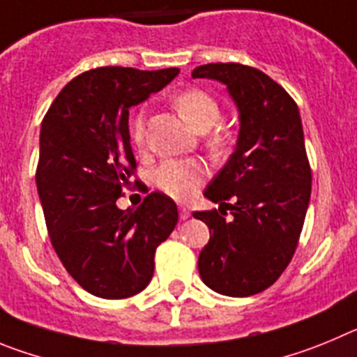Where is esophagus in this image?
<instances>
[{
  "label": "esophagus",
  "mask_w": 357,
  "mask_h": 357,
  "mask_svg": "<svg viewBox=\"0 0 357 357\" xmlns=\"http://www.w3.org/2000/svg\"><path fill=\"white\" fill-rule=\"evenodd\" d=\"M190 210H188V208H185V206H179V218H181V220H186V218H190Z\"/></svg>",
  "instance_id": "34e87169"
}]
</instances>
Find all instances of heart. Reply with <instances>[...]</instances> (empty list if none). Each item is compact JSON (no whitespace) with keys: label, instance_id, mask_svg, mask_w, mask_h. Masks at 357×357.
<instances>
[{"label":"heart","instance_id":"b5f03b06","mask_svg":"<svg viewBox=\"0 0 357 357\" xmlns=\"http://www.w3.org/2000/svg\"><path fill=\"white\" fill-rule=\"evenodd\" d=\"M174 107L186 123L190 124L195 131L204 133L211 130L220 119V108L218 102L206 92L192 89L185 91L174 99ZM131 135L137 144H142L146 139V119L144 115L133 121ZM229 135L226 131H217L211 137L210 146L215 151H224L227 146ZM206 178V167L199 160H167L158 167L155 174V183L163 194L169 197L186 201L197 192L201 183Z\"/></svg>","mask_w":357,"mask_h":357}]
</instances>
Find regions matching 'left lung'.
<instances>
[{
  "label": "left lung",
  "mask_w": 357,
  "mask_h": 357,
  "mask_svg": "<svg viewBox=\"0 0 357 357\" xmlns=\"http://www.w3.org/2000/svg\"><path fill=\"white\" fill-rule=\"evenodd\" d=\"M192 78L224 83L240 121L233 155L204 190L218 211L194 213L210 229L199 274L217 294L249 297L274 284L297 249L311 195L303 123L288 92L255 67L206 63Z\"/></svg>",
  "instance_id": "8db88e82"
}]
</instances>
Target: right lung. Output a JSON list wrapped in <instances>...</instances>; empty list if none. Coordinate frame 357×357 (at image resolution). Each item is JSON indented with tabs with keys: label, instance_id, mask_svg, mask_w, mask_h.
<instances>
[{
	"label": "right lung",
	"instance_id": "add662e5",
	"mask_svg": "<svg viewBox=\"0 0 357 357\" xmlns=\"http://www.w3.org/2000/svg\"><path fill=\"white\" fill-rule=\"evenodd\" d=\"M178 67H98L70 79L40 128L37 190L60 261L83 290L126 298L149 284L156 247L178 224L171 197L153 192L117 208L133 174L130 108L162 91Z\"/></svg>",
	"mask_w": 357,
	"mask_h": 357
}]
</instances>
